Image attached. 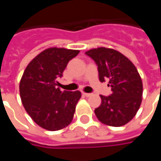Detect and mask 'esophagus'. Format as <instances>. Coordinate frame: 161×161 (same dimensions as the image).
Returning <instances> with one entry per match:
<instances>
[{"label": "esophagus", "instance_id": "obj_1", "mask_svg": "<svg viewBox=\"0 0 161 161\" xmlns=\"http://www.w3.org/2000/svg\"><path fill=\"white\" fill-rule=\"evenodd\" d=\"M82 95H83L84 97H90L92 94H91V93H85V92H82Z\"/></svg>", "mask_w": 161, "mask_h": 161}]
</instances>
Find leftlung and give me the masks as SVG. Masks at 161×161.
Instances as JSON below:
<instances>
[{"mask_svg": "<svg viewBox=\"0 0 161 161\" xmlns=\"http://www.w3.org/2000/svg\"><path fill=\"white\" fill-rule=\"evenodd\" d=\"M97 65L101 82L109 79L112 94L103 96L95 114L101 123L122 126L133 119L139 109L142 96V81L133 64L114 49L98 47L86 52Z\"/></svg>", "mask_w": 161, "mask_h": 161, "instance_id": "obj_1", "label": "left lung"}]
</instances>
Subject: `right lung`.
<instances>
[{"label":"right lung","mask_w":161,"mask_h":161,"mask_svg":"<svg viewBox=\"0 0 161 161\" xmlns=\"http://www.w3.org/2000/svg\"><path fill=\"white\" fill-rule=\"evenodd\" d=\"M79 50L52 47L36 55L27 66L19 82L24 108L36 124L58 131L71 124L81 93L61 91L57 80Z\"/></svg>","instance_id":"1"}]
</instances>
